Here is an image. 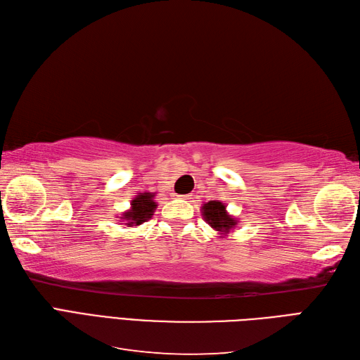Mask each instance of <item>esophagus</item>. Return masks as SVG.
<instances>
[{
	"mask_svg": "<svg viewBox=\"0 0 360 360\" xmlns=\"http://www.w3.org/2000/svg\"><path fill=\"white\" fill-rule=\"evenodd\" d=\"M181 200H191V195H183Z\"/></svg>",
	"mask_w": 360,
	"mask_h": 360,
	"instance_id": "esophagus-1",
	"label": "esophagus"
}]
</instances>
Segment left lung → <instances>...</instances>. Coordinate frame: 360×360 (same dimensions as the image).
I'll return each mask as SVG.
<instances>
[{
  "mask_svg": "<svg viewBox=\"0 0 360 360\" xmlns=\"http://www.w3.org/2000/svg\"><path fill=\"white\" fill-rule=\"evenodd\" d=\"M202 216L204 221L209 224L213 230L219 231L222 236H226L230 231H233L237 221L233 216L228 214L226 212V205L222 201H209L202 204ZM221 236V237H222Z\"/></svg>",
  "mask_w": 360,
  "mask_h": 360,
  "instance_id": "8db88e82",
  "label": "left lung"
}]
</instances>
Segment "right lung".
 <instances>
[{
  "instance_id": "obj_1",
  "label": "right lung",
  "mask_w": 360,
  "mask_h": 360,
  "mask_svg": "<svg viewBox=\"0 0 360 360\" xmlns=\"http://www.w3.org/2000/svg\"><path fill=\"white\" fill-rule=\"evenodd\" d=\"M156 207L158 204L155 202V193H139L130 201V209L120 216V219H124L127 226H138L153 216Z\"/></svg>"
}]
</instances>
